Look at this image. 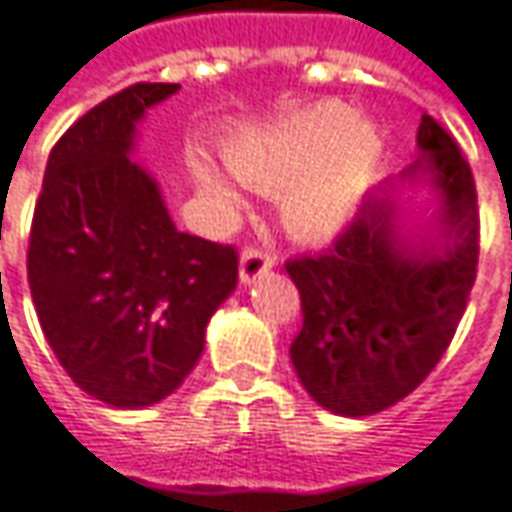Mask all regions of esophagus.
<instances>
[{
    "instance_id": "34e87169",
    "label": "esophagus",
    "mask_w": 512,
    "mask_h": 512,
    "mask_svg": "<svg viewBox=\"0 0 512 512\" xmlns=\"http://www.w3.org/2000/svg\"><path fill=\"white\" fill-rule=\"evenodd\" d=\"M270 268H273V256H270L265 247H256V244L244 247L242 265H239V276H242V282H253V279H259V276Z\"/></svg>"
}]
</instances>
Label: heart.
Returning <instances> with one entry per match:
<instances>
[{
    "mask_svg": "<svg viewBox=\"0 0 512 512\" xmlns=\"http://www.w3.org/2000/svg\"><path fill=\"white\" fill-rule=\"evenodd\" d=\"M380 135L343 103H322L302 115L247 126L227 143L224 155L236 178L259 190L294 185L282 195V218L296 236H328L357 207L380 161ZM207 190L236 207L239 192L227 178L204 169Z\"/></svg>",
    "mask_w": 512,
    "mask_h": 512,
    "instance_id": "heart-1",
    "label": "heart"
}]
</instances>
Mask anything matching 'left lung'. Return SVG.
<instances>
[{
  "label": "left lung",
  "mask_w": 512,
  "mask_h": 512,
  "mask_svg": "<svg viewBox=\"0 0 512 512\" xmlns=\"http://www.w3.org/2000/svg\"><path fill=\"white\" fill-rule=\"evenodd\" d=\"M418 146L423 158L403 178L432 172L441 250L397 242L395 184H386L366 195L328 247L285 262L302 302L291 343L299 383L345 418L383 412L421 386L452 343L475 285L481 224L473 169L435 117H421Z\"/></svg>",
  "instance_id": "obj_1"
}]
</instances>
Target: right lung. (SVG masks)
I'll use <instances>...</instances> for the list:
<instances>
[{"mask_svg": "<svg viewBox=\"0 0 512 512\" xmlns=\"http://www.w3.org/2000/svg\"><path fill=\"white\" fill-rule=\"evenodd\" d=\"M178 83H135L80 117L48 155L28 285L65 374L117 409L172 395L239 282V250L175 230L132 158L135 123Z\"/></svg>", "mask_w": 512, "mask_h": 512, "instance_id": "obj_1", "label": "right lung"}]
</instances>
